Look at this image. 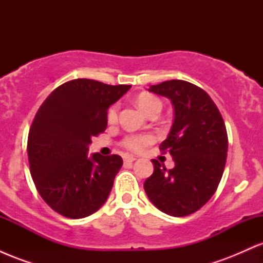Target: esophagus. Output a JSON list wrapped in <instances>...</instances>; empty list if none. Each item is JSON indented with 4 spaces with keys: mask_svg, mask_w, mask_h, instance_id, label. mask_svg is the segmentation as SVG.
<instances>
[{
    "mask_svg": "<svg viewBox=\"0 0 263 263\" xmlns=\"http://www.w3.org/2000/svg\"><path fill=\"white\" fill-rule=\"evenodd\" d=\"M136 157L135 156H125V158H123V162L125 163H132V162H135L136 161Z\"/></svg>",
    "mask_w": 263,
    "mask_h": 263,
    "instance_id": "esophagus-1",
    "label": "esophagus"
}]
</instances>
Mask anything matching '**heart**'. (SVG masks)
<instances>
[{"label":"heart","instance_id":"b5f03b06","mask_svg":"<svg viewBox=\"0 0 263 263\" xmlns=\"http://www.w3.org/2000/svg\"><path fill=\"white\" fill-rule=\"evenodd\" d=\"M137 105L138 107L143 111L144 114L149 112L151 110L156 107L162 108V102L159 99H157L156 96L149 95V93H141L137 98ZM119 105H112L108 108L107 112V120L110 122H115L117 120V115H119ZM155 141V137L152 135L143 134V135H127L123 137L122 140V146L125 148L129 151H134V152H140L146 146H148L149 143Z\"/></svg>","mask_w":263,"mask_h":263}]
</instances>
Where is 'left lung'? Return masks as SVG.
Listing matches in <instances>:
<instances>
[{
    "instance_id": "1",
    "label": "left lung",
    "mask_w": 263,
    "mask_h": 263,
    "mask_svg": "<svg viewBox=\"0 0 263 263\" xmlns=\"http://www.w3.org/2000/svg\"><path fill=\"white\" fill-rule=\"evenodd\" d=\"M148 91L173 105V125L159 149L170 153L176 165L167 170L152 159L155 171L144 192L163 213L190 215L209 201L224 173L229 143L224 120L210 96L188 81H163Z\"/></svg>"
}]
</instances>
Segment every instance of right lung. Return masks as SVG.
<instances>
[{
    "instance_id": "add662e5",
    "label": "right lung",
    "mask_w": 263,
    "mask_h": 263,
    "mask_svg": "<svg viewBox=\"0 0 263 263\" xmlns=\"http://www.w3.org/2000/svg\"><path fill=\"white\" fill-rule=\"evenodd\" d=\"M129 87L74 79L57 87L38 108L27 142L29 170L41 197L60 215L85 218L106 201L122 158L89 157L87 146L106 129L108 107Z\"/></svg>"
}]
</instances>
